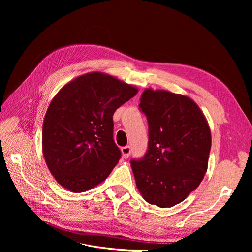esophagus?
Listing matches in <instances>:
<instances>
[{"label":"esophagus","mask_w":252,"mask_h":252,"mask_svg":"<svg viewBox=\"0 0 252 252\" xmlns=\"http://www.w3.org/2000/svg\"><path fill=\"white\" fill-rule=\"evenodd\" d=\"M121 151H122V156H123V158H127L131 154V148H130V146H124L121 148Z\"/></svg>","instance_id":"esophagus-1"}]
</instances>
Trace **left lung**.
Returning <instances> with one entry per match:
<instances>
[{"mask_svg":"<svg viewBox=\"0 0 252 252\" xmlns=\"http://www.w3.org/2000/svg\"><path fill=\"white\" fill-rule=\"evenodd\" d=\"M140 108L148 121V150L131 168L144 200L161 208L184 201L207 171L211 133L191 98L167 90L143 91Z\"/></svg>","mask_w":252,"mask_h":252,"instance_id":"1","label":"left lung"}]
</instances>
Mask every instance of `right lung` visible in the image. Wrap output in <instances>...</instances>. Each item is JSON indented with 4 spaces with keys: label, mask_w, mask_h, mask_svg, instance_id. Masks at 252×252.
Wrapping results in <instances>:
<instances>
[{
    "label": "right lung",
    "mask_w": 252,
    "mask_h": 252,
    "mask_svg": "<svg viewBox=\"0 0 252 252\" xmlns=\"http://www.w3.org/2000/svg\"><path fill=\"white\" fill-rule=\"evenodd\" d=\"M136 94V87L97 71L60 89L45 114L42 148L61 186L84 192L107 179L121 158L112 116Z\"/></svg>",
    "instance_id": "obj_1"
}]
</instances>
